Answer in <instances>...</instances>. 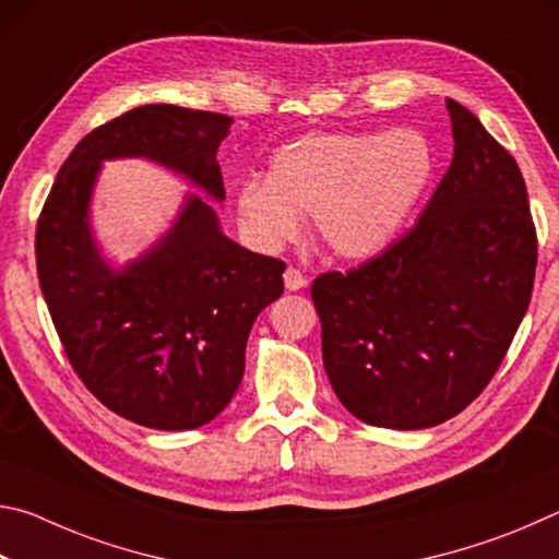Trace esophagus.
Returning a JSON list of instances; mask_svg holds the SVG:
<instances>
[{"instance_id": "esophagus-1", "label": "esophagus", "mask_w": 559, "mask_h": 559, "mask_svg": "<svg viewBox=\"0 0 559 559\" xmlns=\"http://www.w3.org/2000/svg\"><path fill=\"white\" fill-rule=\"evenodd\" d=\"M283 283H286L288 290H300V288H306L308 281L296 266H288L286 271H283Z\"/></svg>"}]
</instances>
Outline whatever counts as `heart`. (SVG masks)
I'll use <instances>...</instances> for the list:
<instances>
[{"label":"heart","instance_id":"1","mask_svg":"<svg viewBox=\"0 0 559 559\" xmlns=\"http://www.w3.org/2000/svg\"><path fill=\"white\" fill-rule=\"evenodd\" d=\"M433 169L431 147L419 132H308L271 157L266 182L236 189V214L259 249H281L310 231L337 259L374 257L390 243L419 202Z\"/></svg>","mask_w":559,"mask_h":559}]
</instances>
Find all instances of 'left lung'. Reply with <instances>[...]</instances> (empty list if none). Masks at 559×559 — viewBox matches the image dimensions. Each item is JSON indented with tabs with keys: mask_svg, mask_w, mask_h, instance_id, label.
Segmentation results:
<instances>
[{
	"mask_svg": "<svg viewBox=\"0 0 559 559\" xmlns=\"http://www.w3.org/2000/svg\"><path fill=\"white\" fill-rule=\"evenodd\" d=\"M453 159L412 229L310 286L337 400L372 427L429 429L493 380L533 298L537 231L515 157L447 100Z\"/></svg>",
	"mask_w": 559,
	"mask_h": 559,
	"instance_id": "8db88e82",
	"label": "left lung"
}]
</instances>
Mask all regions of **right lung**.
<instances>
[{
  "mask_svg": "<svg viewBox=\"0 0 559 559\" xmlns=\"http://www.w3.org/2000/svg\"><path fill=\"white\" fill-rule=\"evenodd\" d=\"M229 126L163 103L122 112L71 150L36 222V273L73 372L140 427L197 429L231 402L249 330L283 293L286 263L226 239L212 206L189 197L173 231L112 273L88 234L93 179L100 159L143 155L224 200L214 155Z\"/></svg>",
  "mask_w": 559,
  "mask_h": 559,
  "instance_id": "right-lung-1",
  "label": "right lung"
}]
</instances>
